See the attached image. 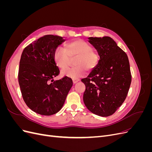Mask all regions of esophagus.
<instances>
[{"instance_id": "obj_1", "label": "esophagus", "mask_w": 152, "mask_h": 152, "mask_svg": "<svg viewBox=\"0 0 152 152\" xmlns=\"http://www.w3.org/2000/svg\"><path fill=\"white\" fill-rule=\"evenodd\" d=\"M79 81H80L79 79H73V84H76V83H77V82H79Z\"/></svg>"}]
</instances>
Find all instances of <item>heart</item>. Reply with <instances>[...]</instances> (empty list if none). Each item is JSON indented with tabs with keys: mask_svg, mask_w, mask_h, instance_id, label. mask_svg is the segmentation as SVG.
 <instances>
[{
	"mask_svg": "<svg viewBox=\"0 0 152 152\" xmlns=\"http://www.w3.org/2000/svg\"><path fill=\"white\" fill-rule=\"evenodd\" d=\"M76 67L62 73L72 79H78L83 75L86 69L91 70L98 65V58L90 45L82 40L69 43L65 48H58L54 54V61L61 72L68 68L71 60Z\"/></svg>",
	"mask_w": 152,
	"mask_h": 152,
	"instance_id": "heart-1",
	"label": "heart"
}]
</instances>
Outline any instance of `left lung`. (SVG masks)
I'll return each instance as SVG.
<instances>
[{"instance_id": "1", "label": "left lung", "mask_w": 152, "mask_h": 152, "mask_svg": "<svg viewBox=\"0 0 152 152\" xmlns=\"http://www.w3.org/2000/svg\"><path fill=\"white\" fill-rule=\"evenodd\" d=\"M88 39L100 59L87 77L81 80L86 86L84 103L92 113L108 117L127 97L131 83L129 62L126 53L110 37Z\"/></svg>"}]
</instances>
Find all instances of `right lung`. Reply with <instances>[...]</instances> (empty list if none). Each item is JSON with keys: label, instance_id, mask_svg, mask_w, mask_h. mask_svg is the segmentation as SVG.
<instances>
[{"label": "right lung", "instance_id": "1", "mask_svg": "<svg viewBox=\"0 0 152 152\" xmlns=\"http://www.w3.org/2000/svg\"><path fill=\"white\" fill-rule=\"evenodd\" d=\"M62 37L46 35L26 46L22 53L18 82L26 104L37 113L51 115L61 109L73 85L71 78L54 80L59 70L54 61Z\"/></svg>", "mask_w": 152, "mask_h": 152}]
</instances>
